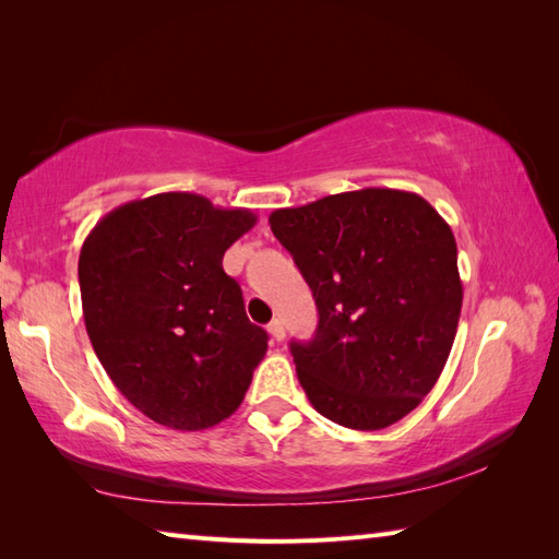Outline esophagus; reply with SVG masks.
<instances>
[{
    "label": "esophagus",
    "mask_w": 559,
    "mask_h": 559,
    "mask_svg": "<svg viewBox=\"0 0 559 559\" xmlns=\"http://www.w3.org/2000/svg\"><path fill=\"white\" fill-rule=\"evenodd\" d=\"M269 334H271L273 341H283V338H286V329H283L281 319H273V322L269 324Z\"/></svg>",
    "instance_id": "1"
}]
</instances>
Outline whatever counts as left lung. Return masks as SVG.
Instances as JSON below:
<instances>
[{"mask_svg": "<svg viewBox=\"0 0 559 559\" xmlns=\"http://www.w3.org/2000/svg\"><path fill=\"white\" fill-rule=\"evenodd\" d=\"M271 230L319 310L290 343L317 413L382 430L420 406L454 346L463 286L449 223L413 192L367 187L276 209Z\"/></svg>", "mask_w": 559, "mask_h": 559, "instance_id": "left-lung-1", "label": "left lung"}]
</instances>
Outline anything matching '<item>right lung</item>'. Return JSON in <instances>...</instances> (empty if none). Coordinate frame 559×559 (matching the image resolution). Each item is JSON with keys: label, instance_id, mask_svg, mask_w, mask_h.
Instances as JSON below:
<instances>
[{"label": "right lung", "instance_id": "right-lung-1", "mask_svg": "<svg viewBox=\"0 0 559 559\" xmlns=\"http://www.w3.org/2000/svg\"><path fill=\"white\" fill-rule=\"evenodd\" d=\"M254 223L247 209L165 192L117 206L83 242L79 286L93 350L153 423L206 430L242 403L269 336L247 319L223 254Z\"/></svg>", "mask_w": 559, "mask_h": 559}]
</instances>
